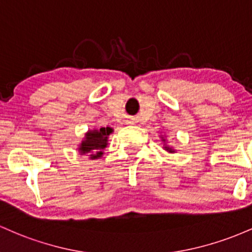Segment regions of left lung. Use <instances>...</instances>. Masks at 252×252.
Here are the masks:
<instances>
[{"instance_id":"left-lung-1","label":"left lung","mask_w":252,"mask_h":252,"mask_svg":"<svg viewBox=\"0 0 252 252\" xmlns=\"http://www.w3.org/2000/svg\"><path fill=\"white\" fill-rule=\"evenodd\" d=\"M162 140L165 141V139H164V138H162ZM164 149H165L168 152H171V154H172V152H175V150L172 149V148H170V146H166V144H165V146H164Z\"/></svg>"}]
</instances>
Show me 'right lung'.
I'll return each instance as SVG.
<instances>
[{"label": "right lung", "instance_id": "add662e5", "mask_svg": "<svg viewBox=\"0 0 252 252\" xmlns=\"http://www.w3.org/2000/svg\"><path fill=\"white\" fill-rule=\"evenodd\" d=\"M113 132L112 127H101L88 131L84 137V140L78 146L81 155L89 154L92 159H97L102 157L103 150L108 145V135Z\"/></svg>", "mask_w": 252, "mask_h": 252}]
</instances>
